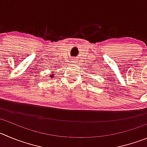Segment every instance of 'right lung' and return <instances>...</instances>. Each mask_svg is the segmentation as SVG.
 <instances>
[{"label":"right lung","instance_id":"add662e5","mask_svg":"<svg viewBox=\"0 0 147 147\" xmlns=\"http://www.w3.org/2000/svg\"><path fill=\"white\" fill-rule=\"evenodd\" d=\"M52 76H53V75H51V77H52Z\"/></svg>","mask_w":147,"mask_h":147}]
</instances>
